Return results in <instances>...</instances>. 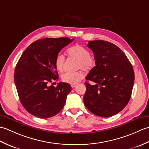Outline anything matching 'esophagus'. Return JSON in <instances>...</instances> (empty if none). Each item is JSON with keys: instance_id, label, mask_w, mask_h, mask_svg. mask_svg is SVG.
Listing matches in <instances>:
<instances>
[{"instance_id": "obj_1", "label": "esophagus", "mask_w": 149, "mask_h": 149, "mask_svg": "<svg viewBox=\"0 0 149 149\" xmlns=\"http://www.w3.org/2000/svg\"><path fill=\"white\" fill-rule=\"evenodd\" d=\"M76 86H77V84H71V86H72V88H74Z\"/></svg>"}]
</instances>
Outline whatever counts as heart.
I'll return each instance as SVG.
<instances>
[{
  "instance_id": "1",
  "label": "heart",
  "mask_w": 149,
  "mask_h": 149,
  "mask_svg": "<svg viewBox=\"0 0 149 149\" xmlns=\"http://www.w3.org/2000/svg\"><path fill=\"white\" fill-rule=\"evenodd\" d=\"M69 57L77 59L76 67L82 68L86 72L92 70L95 65V59L90 54L89 50L85 47L76 45L71 47L67 50ZM65 58L61 54L56 56L55 59V66L58 71L62 72L64 70ZM84 74L82 71L66 72L61 75V79L63 82L69 84H76L81 79L83 78Z\"/></svg>"
}]
</instances>
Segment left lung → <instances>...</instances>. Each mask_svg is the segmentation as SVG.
Returning <instances> with one entry per match:
<instances>
[{
	"mask_svg": "<svg viewBox=\"0 0 149 149\" xmlns=\"http://www.w3.org/2000/svg\"><path fill=\"white\" fill-rule=\"evenodd\" d=\"M88 47L93 52L96 66L88 73L83 101L94 115L110 117L127 106L134 82L133 68L122 50L112 43L90 41Z\"/></svg>",
	"mask_w": 149,
	"mask_h": 149,
	"instance_id": "obj_1",
	"label": "left lung"
}]
</instances>
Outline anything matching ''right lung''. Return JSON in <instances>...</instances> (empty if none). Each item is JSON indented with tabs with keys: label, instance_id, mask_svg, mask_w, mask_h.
<instances>
[{
	"label": "right lung",
	"instance_id": "right-lung-1",
	"mask_svg": "<svg viewBox=\"0 0 149 149\" xmlns=\"http://www.w3.org/2000/svg\"><path fill=\"white\" fill-rule=\"evenodd\" d=\"M74 39L45 38L32 43L25 50L15 67L14 81L20 102L31 115L48 118L57 115L64 107L72 87L58 81L55 66L56 56Z\"/></svg>",
	"mask_w": 149,
	"mask_h": 149
}]
</instances>
